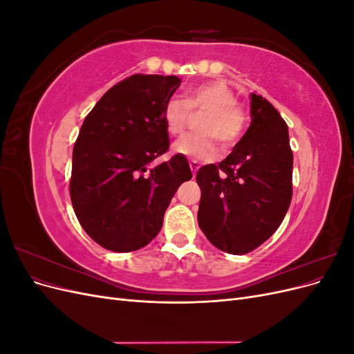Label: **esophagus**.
I'll use <instances>...</instances> for the list:
<instances>
[{"instance_id":"obj_1","label":"esophagus","mask_w":354,"mask_h":354,"mask_svg":"<svg viewBox=\"0 0 354 354\" xmlns=\"http://www.w3.org/2000/svg\"><path fill=\"white\" fill-rule=\"evenodd\" d=\"M189 167H190V169H192V174L196 176L198 169H199V164L196 162V160H190V162H189Z\"/></svg>"}]
</instances>
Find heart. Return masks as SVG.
<instances>
[{
  "mask_svg": "<svg viewBox=\"0 0 354 354\" xmlns=\"http://www.w3.org/2000/svg\"><path fill=\"white\" fill-rule=\"evenodd\" d=\"M236 93L227 82L208 81L192 85L185 91V102L171 97L164 106V122L171 136L186 130L189 112H205L198 122L196 134H187L173 145V151L192 160H211L218 155V145H236L245 133L248 115L236 102Z\"/></svg>",
  "mask_w": 354,
  "mask_h": 354,
  "instance_id": "obj_1",
  "label": "heart"
}]
</instances>
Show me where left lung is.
I'll return each mask as SVG.
<instances>
[{
  "mask_svg": "<svg viewBox=\"0 0 354 354\" xmlns=\"http://www.w3.org/2000/svg\"><path fill=\"white\" fill-rule=\"evenodd\" d=\"M199 227L216 248L242 255L281 226L292 198L288 125L274 106L251 94V125L218 165L198 169Z\"/></svg>",
  "mask_w": 354,
  "mask_h": 354,
  "instance_id": "obj_1",
  "label": "left lung"
}]
</instances>
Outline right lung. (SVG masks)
Here are the masks:
<instances>
[{
	"label": "right lung",
	"mask_w": 354,
	"mask_h": 354,
	"mask_svg": "<svg viewBox=\"0 0 354 354\" xmlns=\"http://www.w3.org/2000/svg\"><path fill=\"white\" fill-rule=\"evenodd\" d=\"M171 75L136 73L118 82L85 116L72 153L71 201L88 236L130 252L151 242L178 186L192 178L187 159L169 147L164 106L180 87Z\"/></svg>",
	"instance_id": "1"
}]
</instances>
